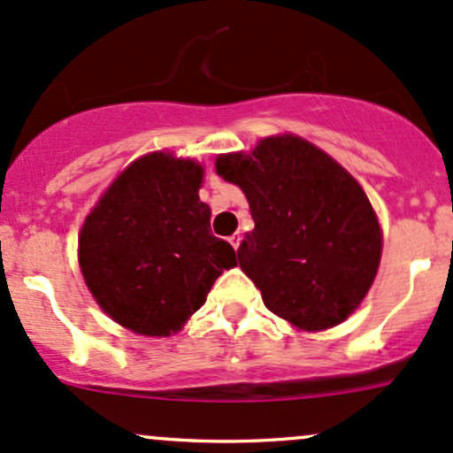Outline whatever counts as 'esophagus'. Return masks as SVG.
<instances>
[{
	"label": "esophagus",
	"instance_id": "34e87169",
	"mask_svg": "<svg viewBox=\"0 0 453 453\" xmlns=\"http://www.w3.org/2000/svg\"><path fill=\"white\" fill-rule=\"evenodd\" d=\"M228 242H231V246L235 248V250H237V248H240V244H242V235H240V231L233 233V235L228 237Z\"/></svg>",
	"mask_w": 453,
	"mask_h": 453
}]
</instances>
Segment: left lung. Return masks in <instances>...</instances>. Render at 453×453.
Masks as SVG:
<instances>
[{
	"mask_svg": "<svg viewBox=\"0 0 453 453\" xmlns=\"http://www.w3.org/2000/svg\"><path fill=\"white\" fill-rule=\"evenodd\" d=\"M216 173L250 205L255 228L237 259L267 309L306 333L345 322L372 289L382 257L380 220L361 183L294 134L218 155Z\"/></svg>",
	"mask_w": 453,
	"mask_h": 453,
	"instance_id": "obj_1",
	"label": "left lung"
}]
</instances>
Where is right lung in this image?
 Instances as JSON below:
<instances>
[{
    "mask_svg": "<svg viewBox=\"0 0 453 453\" xmlns=\"http://www.w3.org/2000/svg\"><path fill=\"white\" fill-rule=\"evenodd\" d=\"M203 181L196 159L153 150L110 183L80 228L84 283L101 311L131 333H179L218 276L237 265L233 246L209 231Z\"/></svg>",
    "mask_w": 453,
    "mask_h": 453,
    "instance_id": "add662e5",
    "label": "right lung"
}]
</instances>
